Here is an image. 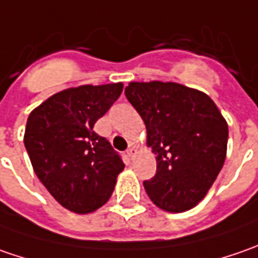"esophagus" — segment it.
<instances>
[{
  "instance_id": "34e87169",
  "label": "esophagus",
  "mask_w": 258,
  "mask_h": 258,
  "mask_svg": "<svg viewBox=\"0 0 258 258\" xmlns=\"http://www.w3.org/2000/svg\"><path fill=\"white\" fill-rule=\"evenodd\" d=\"M136 154H138V149L135 148V146H131L129 149H127V156L132 159V158H135L136 156Z\"/></svg>"
}]
</instances>
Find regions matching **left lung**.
Wrapping results in <instances>:
<instances>
[{"label": "left lung", "instance_id": "left-lung-1", "mask_svg": "<svg viewBox=\"0 0 258 258\" xmlns=\"http://www.w3.org/2000/svg\"><path fill=\"white\" fill-rule=\"evenodd\" d=\"M127 100L146 126L156 173L145 181L151 201L166 213L194 208L213 186L227 156L228 124L201 90L173 82H131Z\"/></svg>", "mask_w": 258, "mask_h": 258}]
</instances>
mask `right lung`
<instances>
[{
	"label": "right lung",
	"mask_w": 258,
	"mask_h": 258,
	"mask_svg": "<svg viewBox=\"0 0 258 258\" xmlns=\"http://www.w3.org/2000/svg\"><path fill=\"white\" fill-rule=\"evenodd\" d=\"M123 83L83 85L50 96L27 119L24 145L35 175L66 210L90 214L109 201L124 165L93 126Z\"/></svg>",
	"instance_id": "obj_1"
}]
</instances>
